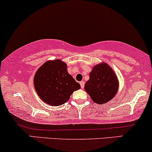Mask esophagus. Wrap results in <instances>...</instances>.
<instances>
[{"label":"esophagus","mask_w":152,"mask_h":152,"mask_svg":"<svg viewBox=\"0 0 152 152\" xmlns=\"http://www.w3.org/2000/svg\"><path fill=\"white\" fill-rule=\"evenodd\" d=\"M80 86H81V88L82 89H83L84 87H85V82L84 81H81L80 82Z\"/></svg>","instance_id":"esophagus-1"}]
</instances>
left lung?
Listing matches in <instances>:
<instances>
[{
	"instance_id": "obj_1",
	"label": "left lung",
	"mask_w": 152,
	"mask_h": 152,
	"mask_svg": "<svg viewBox=\"0 0 152 152\" xmlns=\"http://www.w3.org/2000/svg\"><path fill=\"white\" fill-rule=\"evenodd\" d=\"M118 87V79L115 72L109 65L103 62L93 67L85 90L94 102L104 104L115 96Z\"/></svg>"
}]
</instances>
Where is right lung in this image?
<instances>
[{"mask_svg": "<svg viewBox=\"0 0 152 152\" xmlns=\"http://www.w3.org/2000/svg\"><path fill=\"white\" fill-rule=\"evenodd\" d=\"M34 85L39 98L53 106L67 102L80 89V84L67 72L66 63L60 59L45 62L35 73Z\"/></svg>", "mask_w": 152, "mask_h": 152, "instance_id": "right-lung-1", "label": "right lung"}]
</instances>
